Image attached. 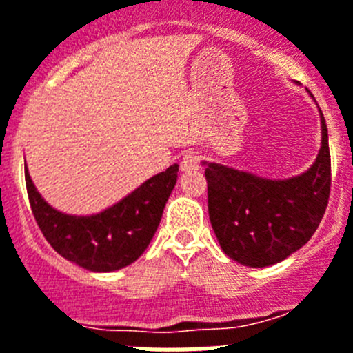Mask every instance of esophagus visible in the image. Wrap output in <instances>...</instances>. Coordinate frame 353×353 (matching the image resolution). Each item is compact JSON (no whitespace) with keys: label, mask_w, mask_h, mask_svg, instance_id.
<instances>
[{"label":"esophagus","mask_w":353,"mask_h":353,"mask_svg":"<svg viewBox=\"0 0 353 353\" xmlns=\"http://www.w3.org/2000/svg\"><path fill=\"white\" fill-rule=\"evenodd\" d=\"M199 163H201V154L197 151H188L183 159H181V170L183 172H192V170H197Z\"/></svg>","instance_id":"obj_1"}]
</instances>
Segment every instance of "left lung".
Wrapping results in <instances>:
<instances>
[{
  "instance_id": "8db88e82",
  "label": "left lung",
  "mask_w": 353,
  "mask_h": 353,
  "mask_svg": "<svg viewBox=\"0 0 353 353\" xmlns=\"http://www.w3.org/2000/svg\"><path fill=\"white\" fill-rule=\"evenodd\" d=\"M206 165L208 211L222 250L245 266L275 265L304 247L323 219L330 195L329 133L302 176L270 181L219 163Z\"/></svg>"
}]
</instances>
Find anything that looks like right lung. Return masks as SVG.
Listing matches in <instances>:
<instances>
[{"label": "right lung", "instance_id": "right-lung-1", "mask_svg": "<svg viewBox=\"0 0 353 353\" xmlns=\"http://www.w3.org/2000/svg\"><path fill=\"white\" fill-rule=\"evenodd\" d=\"M179 165L147 179L115 206L92 216L53 210L41 197L24 167L30 206L49 245L69 261L90 272H113L137 261L151 243L163 208L172 194Z\"/></svg>", "mask_w": 353, "mask_h": 353}]
</instances>
